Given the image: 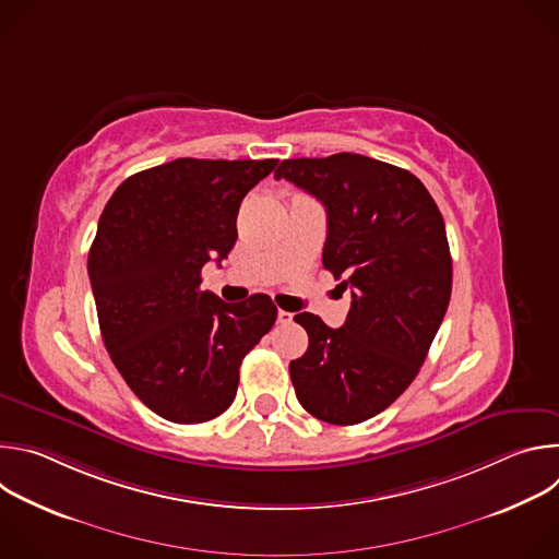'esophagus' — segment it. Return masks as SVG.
Returning <instances> with one entry per match:
<instances>
[{"label":"esophagus","instance_id":"34e87169","mask_svg":"<svg viewBox=\"0 0 559 559\" xmlns=\"http://www.w3.org/2000/svg\"><path fill=\"white\" fill-rule=\"evenodd\" d=\"M276 321H278L281 325H287V323H292V313H289V311H285V309H278Z\"/></svg>","mask_w":559,"mask_h":559}]
</instances>
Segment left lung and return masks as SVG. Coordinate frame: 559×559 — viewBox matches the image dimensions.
<instances>
[{
    "label": "left lung",
    "mask_w": 559,
    "mask_h": 559,
    "mask_svg": "<svg viewBox=\"0 0 559 559\" xmlns=\"http://www.w3.org/2000/svg\"><path fill=\"white\" fill-rule=\"evenodd\" d=\"M274 177L325 205L323 265L352 289L338 330L307 311L294 316L309 336L289 362L296 397L323 423H365L418 376L449 307L442 214L418 177L362 154L285 158Z\"/></svg>",
    "instance_id": "8db88e82"
}]
</instances>
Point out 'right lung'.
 I'll use <instances>...</instances> for the list:
<instances>
[{"label":"right lung","instance_id":"add662e5","mask_svg":"<svg viewBox=\"0 0 559 559\" xmlns=\"http://www.w3.org/2000/svg\"><path fill=\"white\" fill-rule=\"evenodd\" d=\"M276 164L177 158L128 177L102 212L88 254L102 338L139 401L170 423L221 416L276 321L265 294L223 302L201 289L203 265L236 243L243 197Z\"/></svg>","mask_w":559,"mask_h":559}]
</instances>
